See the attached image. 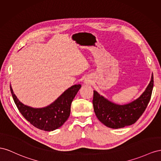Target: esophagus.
Returning a JSON list of instances; mask_svg holds the SVG:
<instances>
[{"label": "esophagus", "mask_w": 161, "mask_h": 161, "mask_svg": "<svg viewBox=\"0 0 161 161\" xmlns=\"http://www.w3.org/2000/svg\"><path fill=\"white\" fill-rule=\"evenodd\" d=\"M85 84H91V81H90V80H85Z\"/></svg>", "instance_id": "obj_1"}]
</instances>
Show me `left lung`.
I'll use <instances>...</instances> for the list:
<instances>
[{"label": "left lung", "instance_id": "1", "mask_svg": "<svg viewBox=\"0 0 161 161\" xmlns=\"http://www.w3.org/2000/svg\"><path fill=\"white\" fill-rule=\"evenodd\" d=\"M154 86L153 74L146 89L140 97L123 105L114 104L94 90L93 106L98 120L104 125L118 129L135 123L145 111L152 95Z\"/></svg>", "mask_w": 161, "mask_h": 161}]
</instances>
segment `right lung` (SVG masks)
Here are the masks:
<instances>
[{"label": "right lung", "instance_id": "obj_1", "mask_svg": "<svg viewBox=\"0 0 161 161\" xmlns=\"http://www.w3.org/2000/svg\"><path fill=\"white\" fill-rule=\"evenodd\" d=\"M81 86L76 84L68 88L59 97L44 108H32L17 99L10 86L13 100L21 114L32 125L39 130L50 131L62 126L70 115L71 104Z\"/></svg>", "mask_w": 161, "mask_h": 161}]
</instances>
